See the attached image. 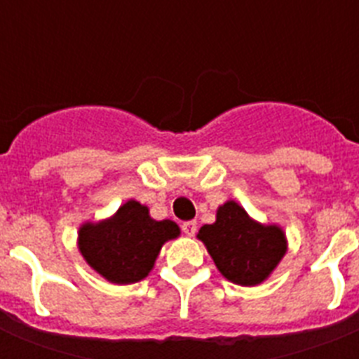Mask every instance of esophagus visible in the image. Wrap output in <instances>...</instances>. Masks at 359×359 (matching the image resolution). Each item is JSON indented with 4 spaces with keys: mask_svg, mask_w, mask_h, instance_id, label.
<instances>
[{
    "mask_svg": "<svg viewBox=\"0 0 359 359\" xmlns=\"http://www.w3.org/2000/svg\"><path fill=\"white\" fill-rule=\"evenodd\" d=\"M182 230L185 236L192 237L196 231H198V223H196V221H185V223L182 224Z\"/></svg>",
    "mask_w": 359,
    "mask_h": 359,
    "instance_id": "obj_1",
    "label": "esophagus"
}]
</instances>
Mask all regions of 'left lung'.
I'll use <instances>...</instances> for the list:
<instances>
[{
	"label": "left lung",
	"mask_w": 359,
	"mask_h": 359,
	"mask_svg": "<svg viewBox=\"0 0 359 359\" xmlns=\"http://www.w3.org/2000/svg\"><path fill=\"white\" fill-rule=\"evenodd\" d=\"M198 237L219 271L241 286L261 284L286 253L280 228L255 223L233 201L219 207L215 223L201 226Z\"/></svg>",
	"instance_id": "1"
}]
</instances>
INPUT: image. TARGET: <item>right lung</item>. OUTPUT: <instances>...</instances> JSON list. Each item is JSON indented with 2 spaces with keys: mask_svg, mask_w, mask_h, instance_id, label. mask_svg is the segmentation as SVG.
Listing matches in <instances>:
<instances>
[{
  "mask_svg": "<svg viewBox=\"0 0 359 359\" xmlns=\"http://www.w3.org/2000/svg\"><path fill=\"white\" fill-rule=\"evenodd\" d=\"M180 236L176 223L149 217L147 207L128 201L104 223L84 224L79 248L88 264L115 284L147 277L165 241Z\"/></svg>",
  "mask_w": 359,
  "mask_h": 359,
  "instance_id": "add662e5",
  "label": "right lung"
}]
</instances>
